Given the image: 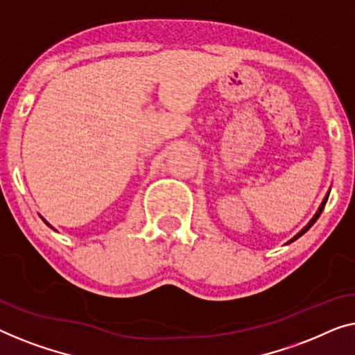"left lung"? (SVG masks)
Instances as JSON below:
<instances>
[{
    "label": "left lung",
    "instance_id": "obj_1",
    "mask_svg": "<svg viewBox=\"0 0 355 355\" xmlns=\"http://www.w3.org/2000/svg\"><path fill=\"white\" fill-rule=\"evenodd\" d=\"M328 196H329V189H328V193L325 194V198H323V201H322V204H320V207H318V209H317L315 216H313V217L311 218V220H309V223H307V225H306V227H304V228L301 230V232H299V233L296 234V236H293L291 239H289V241H288L286 244H289V243H293V241H296V239H297L299 236H302V234H304V233H306V232H307V230H309V228H311V227L313 225V223H315V220H317V218H318V217H320V214H322V211H323V207H325V204H327V201H328Z\"/></svg>",
    "mask_w": 355,
    "mask_h": 355
}]
</instances>
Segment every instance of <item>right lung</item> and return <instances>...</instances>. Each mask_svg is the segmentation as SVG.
Wrapping results in <instances>:
<instances>
[{"label": "right lung", "mask_w": 355, "mask_h": 355, "mask_svg": "<svg viewBox=\"0 0 355 355\" xmlns=\"http://www.w3.org/2000/svg\"><path fill=\"white\" fill-rule=\"evenodd\" d=\"M42 218H43V217H42ZM43 222H44V223H46V225H48V227H49V228H53V227H51V225H49V223H48V222H46V220H44V218H43ZM53 230H56V228H53Z\"/></svg>", "instance_id": "right-lung-1"}]
</instances>
